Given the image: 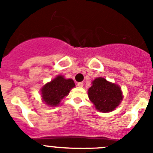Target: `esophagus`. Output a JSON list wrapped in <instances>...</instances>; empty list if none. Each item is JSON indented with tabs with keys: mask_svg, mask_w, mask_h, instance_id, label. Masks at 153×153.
<instances>
[{
	"mask_svg": "<svg viewBox=\"0 0 153 153\" xmlns=\"http://www.w3.org/2000/svg\"><path fill=\"white\" fill-rule=\"evenodd\" d=\"M77 86H79V87H83V82H80V83H77Z\"/></svg>",
	"mask_w": 153,
	"mask_h": 153,
	"instance_id": "obj_1",
	"label": "esophagus"
}]
</instances>
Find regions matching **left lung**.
Returning a JSON list of instances; mask_svg holds the SVG:
<instances>
[{
    "label": "left lung",
    "instance_id": "left-lung-1",
    "mask_svg": "<svg viewBox=\"0 0 153 153\" xmlns=\"http://www.w3.org/2000/svg\"><path fill=\"white\" fill-rule=\"evenodd\" d=\"M88 97L98 111L109 113L120 106L123 95L118 84L103 77H97L89 88Z\"/></svg>",
    "mask_w": 153,
    "mask_h": 153
}]
</instances>
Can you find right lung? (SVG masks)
Listing matches in <instances>:
<instances>
[{
    "label": "right lung",
    "mask_w": 153,
    "mask_h": 153,
    "mask_svg": "<svg viewBox=\"0 0 153 153\" xmlns=\"http://www.w3.org/2000/svg\"><path fill=\"white\" fill-rule=\"evenodd\" d=\"M74 87L75 83L72 79H66L63 75H57L40 89L42 101L51 107L59 106Z\"/></svg>",
    "instance_id": "obj_1"
}]
</instances>
